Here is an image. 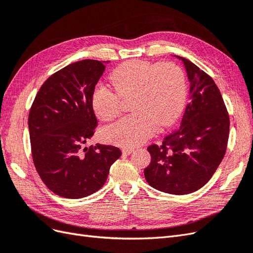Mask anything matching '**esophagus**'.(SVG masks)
<instances>
[{
	"label": "esophagus",
	"mask_w": 253,
	"mask_h": 253,
	"mask_svg": "<svg viewBox=\"0 0 253 253\" xmlns=\"http://www.w3.org/2000/svg\"><path fill=\"white\" fill-rule=\"evenodd\" d=\"M134 151V148H124L122 149V153L126 155H129Z\"/></svg>",
	"instance_id": "esophagus-1"
}]
</instances>
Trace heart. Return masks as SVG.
Returning <instances> with one entry per match:
<instances>
[{
	"label": "heart",
	"mask_w": 253,
	"mask_h": 253,
	"mask_svg": "<svg viewBox=\"0 0 253 253\" xmlns=\"http://www.w3.org/2000/svg\"><path fill=\"white\" fill-rule=\"evenodd\" d=\"M114 91L98 85L91 93V106L101 120H112L120 113V99L128 95L134 113L106 126L104 138L120 145H136L156 132L158 125H172L186 101V78L173 62L157 64L143 60H128L109 76Z\"/></svg>",
	"instance_id": "b5f03b06"
}]
</instances>
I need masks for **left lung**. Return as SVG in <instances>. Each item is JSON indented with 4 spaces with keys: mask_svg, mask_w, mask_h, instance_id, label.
Here are the masks:
<instances>
[{
    "mask_svg": "<svg viewBox=\"0 0 253 253\" xmlns=\"http://www.w3.org/2000/svg\"><path fill=\"white\" fill-rule=\"evenodd\" d=\"M182 60L191 82V102L181 125L160 145L151 144L148 183L165 193L183 195L204 187L227 150L230 119L215 82L191 61Z\"/></svg>",
    "mask_w": 253,
    "mask_h": 253,
    "instance_id": "left-lung-1",
    "label": "left lung"
}]
</instances>
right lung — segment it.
Here are the masks:
<instances>
[{
	"instance_id": "right-lung-1",
	"label": "right lung",
	"mask_w": 253,
	"mask_h": 253,
	"mask_svg": "<svg viewBox=\"0 0 253 253\" xmlns=\"http://www.w3.org/2000/svg\"><path fill=\"white\" fill-rule=\"evenodd\" d=\"M105 65L87 59L63 67L42 84L30 108L34 165L45 186L59 196L93 194L121 156L120 149L113 145L85 147L97 126L91 93Z\"/></svg>"
}]
</instances>
